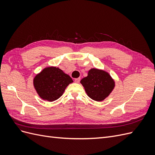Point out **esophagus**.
Returning <instances> with one entry per match:
<instances>
[{
  "instance_id": "obj_1",
  "label": "esophagus",
  "mask_w": 155,
  "mask_h": 155,
  "mask_svg": "<svg viewBox=\"0 0 155 155\" xmlns=\"http://www.w3.org/2000/svg\"><path fill=\"white\" fill-rule=\"evenodd\" d=\"M80 78H76L75 79V82L76 83H79V81H80Z\"/></svg>"
}]
</instances>
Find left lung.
I'll return each instance as SVG.
<instances>
[{"mask_svg": "<svg viewBox=\"0 0 155 155\" xmlns=\"http://www.w3.org/2000/svg\"><path fill=\"white\" fill-rule=\"evenodd\" d=\"M81 83L89 97L96 101L104 100L114 89L115 83L110 75L102 70L92 68Z\"/></svg>", "mask_w": 155, "mask_h": 155, "instance_id": "obj_1", "label": "left lung"}]
</instances>
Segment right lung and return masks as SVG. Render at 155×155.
<instances>
[{"label": "right lung", "mask_w": 155, "mask_h": 155, "mask_svg": "<svg viewBox=\"0 0 155 155\" xmlns=\"http://www.w3.org/2000/svg\"><path fill=\"white\" fill-rule=\"evenodd\" d=\"M72 79L62 70L54 67L44 68L34 79V85L39 96L44 100L53 101L63 95Z\"/></svg>", "instance_id": "add662e5"}]
</instances>
